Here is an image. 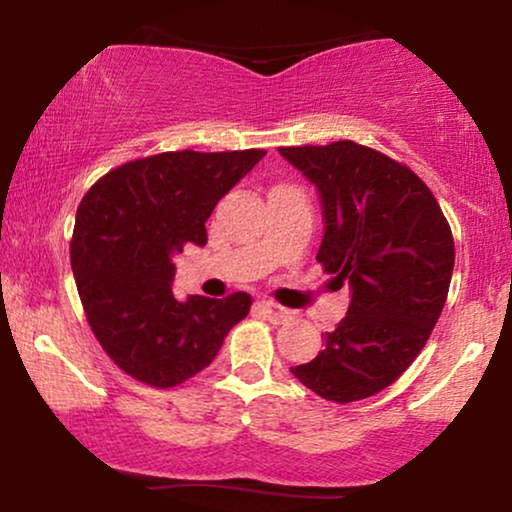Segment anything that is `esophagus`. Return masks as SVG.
<instances>
[{
	"label": "esophagus",
	"instance_id": "obj_1",
	"mask_svg": "<svg viewBox=\"0 0 512 512\" xmlns=\"http://www.w3.org/2000/svg\"><path fill=\"white\" fill-rule=\"evenodd\" d=\"M258 310H261L270 321H275V324H284V321L291 319L293 314L289 307L279 305L275 300H261V303H258Z\"/></svg>",
	"mask_w": 512,
	"mask_h": 512
}]
</instances>
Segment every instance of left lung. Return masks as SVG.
Listing matches in <instances>:
<instances>
[{
    "label": "left lung",
    "instance_id": "left-lung-1",
    "mask_svg": "<svg viewBox=\"0 0 512 512\" xmlns=\"http://www.w3.org/2000/svg\"><path fill=\"white\" fill-rule=\"evenodd\" d=\"M279 153L319 188L326 233L317 261L352 286L347 317L324 335L317 359L291 373L333 403L380 394L417 359L443 312L450 223L408 165L370 146L340 139Z\"/></svg>",
    "mask_w": 512,
    "mask_h": 512
}]
</instances>
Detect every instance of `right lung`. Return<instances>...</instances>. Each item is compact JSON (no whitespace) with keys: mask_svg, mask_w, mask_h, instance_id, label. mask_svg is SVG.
Instances as JSON below:
<instances>
[{"mask_svg":"<svg viewBox=\"0 0 512 512\" xmlns=\"http://www.w3.org/2000/svg\"><path fill=\"white\" fill-rule=\"evenodd\" d=\"M263 156L165 151L116 167L83 195L69 258L90 331L123 373L158 389L184 384L249 314L244 291L174 298L172 256L205 247L216 202Z\"/></svg>","mask_w":512,"mask_h":512,"instance_id":"obj_1","label":"right lung"}]
</instances>
